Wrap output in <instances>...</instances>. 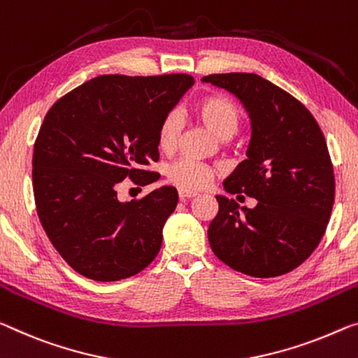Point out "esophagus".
<instances>
[{
    "label": "esophagus",
    "mask_w": 358,
    "mask_h": 358,
    "mask_svg": "<svg viewBox=\"0 0 358 358\" xmlns=\"http://www.w3.org/2000/svg\"><path fill=\"white\" fill-rule=\"evenodd\" d=\"M178 196H180V199H191V197H196L197 196V191H192V189H183V188H180L178 189Z\"/></svg>",
    "instance_id": "obj_1"
}]
</instances>
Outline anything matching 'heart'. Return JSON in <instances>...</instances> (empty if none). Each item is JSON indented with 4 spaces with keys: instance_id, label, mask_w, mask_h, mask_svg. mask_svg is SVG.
<instances>
[{
    "instance_id": "1",
    "label": "heart",
    "mask_w": 358,
    "mask_h": 358,
    "mask_svg": "<svg viewBox=\"0 0 358 358\" xmlns=\"http://www.w3.org/2000/svg\"><path fill=\"white\" fill-rule=\"evenodd\" d=\"M196 115L220 138H229L239 127L241 113L234 101L224 95H208L196 105ZM180 116L169 113L159 124L157 145L162 151L175 148L180 135ZM215 170L189 157H181L167 167V178L183 189L206 188Z\"/></svg>"
}]
</instances>
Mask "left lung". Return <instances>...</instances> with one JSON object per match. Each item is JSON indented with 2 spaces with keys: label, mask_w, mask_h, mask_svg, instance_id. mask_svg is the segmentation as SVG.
I'll use <instances>...</instances> for the list:
<instances>
[{
  "label": "left lung",
  "mask_w": 358,
  "mask_h": 358,
  "mask_svg": "<svg viewBox=\"0 0 358 358\" xmlns=\"http://www.w3.org/2000/svg\"><path fill=\"white\" fill-rule=\"evenodd\" d=\"M228 90L248 113L247 159L223 188L255 197L253 208L217 196L208 242L218 259L242 274L277 277L298 268L325 234L334 202V175L319 124L290 94L253 73L202 78Z\"/></svg>",
  "instance_id": "1"
}]
</instances>
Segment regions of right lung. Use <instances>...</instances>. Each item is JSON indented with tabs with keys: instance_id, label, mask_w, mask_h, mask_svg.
<instances>
[{
	"instance_id": "add662e5",
	"label": "right lung",
	"mask_w": 358,
	"mask_h": 358,
	"mask_svg": "<svg viewBox=\"0 0 358 358\" xmlns=\"http://www.w3.org/2000/svg\"><path fill=\"white\" fill-rule=\"evenodd\" d=\"M194 79L189 75H101L57 100L33 151V191L44 231L68 264L97 282L143 271L157 257L162 229L178 203L173 186L140 201H119L130 178L157 173L159 124Z\"/></svg>"
}]
</instances>
